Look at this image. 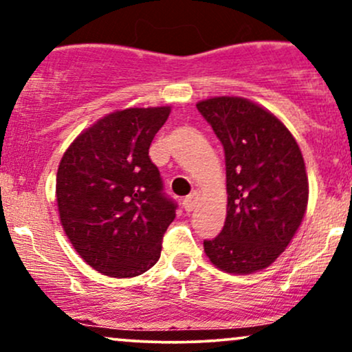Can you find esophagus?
<instances>
[{"mask_svg":"<svg viewBox=\"0 0 352 352\" xmlns=\"http://www.w3.org/2000/svg\"><path fill=\"white\" fill-rule=\"evenodd\" d=\"M197 199H199V197H197V193H192V195H188V197H185L184 199V208H185V212H192L193 208H195V205H197Z\"/></svg>","mask_w":352,"mask_h":352,"instance_id":"esophagus-1","label":"esophagus"}]
</instances>
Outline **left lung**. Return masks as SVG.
<instances>
[{
	"label": "left lung",
	"mask_w": 352,
	"mask_h": 352,
	"mask_svg": "<svg viewBox=\"0 0 352 352\" xmlns=\"http://www.w3.org/2000/svg\"><path fill=\"white\" fill-rule=\"evenodd\" d=\"M197 109L225 151L228 210L220 235L204 240L217 268L248 274L288 246L308 205V177L296 140L268 111L240 98Z\"/></svg>",
	"instance_id": "left-lung-1"
}]
</instances>
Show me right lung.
Wrapping results in <instances>:
<instances>
[{
    "mask_svg": "<svg viewBox=\"0 0 352 352\" xmlns=\"http://www.w3.org/2000/svg\"><path fill=\"white\" fill-rule=\"evenodd\" d=\"M170 109H125L82 132L56 179L60 223L87 265L114 278L139 276L159 261L179 205L164 190L148 147Z\"/></svg>",
    "mask_w": 352,
    "mask_h": 352,
    "instance_id": "1",
    "label": "right lung"
}]
</instances>
